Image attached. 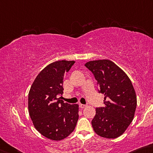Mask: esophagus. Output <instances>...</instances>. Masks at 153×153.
<instances>
[{"instance_id":"1","label":"esophagus","mask_w":153,"mask_h":153,"mask_svg":"<svg viewBox=\"0 0 153 153\" xmlns=\"http://www.w3.org/2000/svg\"><path fill=\"white\" fill-rule=\"evenodd\" d=\"M87 105H85V104H80V108H85V107H86Z\"/></svg>"}]
</instances>
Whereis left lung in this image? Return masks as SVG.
Wrapping results in <instances>:
<instances>
[{
  "instance_id": "8db88e82",
  "label": "left lung",
  "mask_w": 153,
  "mask_h": 153,
  "mask_svg": "<svg viewBox=\"0 0 153 153\" xmlns=\"http://www.w3.org/2000/svg\"><path fill=\"white\" fill-rule=\"evenodd\" d=\"M85 66L93 72L99 92L105 95V107L96 108L91 121L96 134L106 138L121 136L134 116L137 100L129 77L109 60L88 62Z\"/></svg>"
}]
</instances>
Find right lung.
Here are the masks:
<instances>
[{
  "label": "right lung",
  "instance_id": "1",
  "mask_svg": "<svg viewBox=\"0 0 153 153\" xmlns=\"http://www.w3.org/2000/svg\"><path fill=\"white\" fill-rule=\"evenodd\" d=\"M74 61L59 60L50 64L39 72L28 95L29 116L36 129L45 137L61 140L73 132L79 119V105L64 103V73Z\"/></svg>",
  "mask_w": 153,
  "mask_h": 153
}]
</instances>
